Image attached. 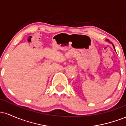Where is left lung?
<instances>
[{
  "label": "left lung",
  "mask_w": 126,
  "mask_h": 126,
  "mask_svg": "<svg viewBox=\"0 0 126 126\" xmlns=\"http://www.w3.org/2000/svg\"><path fill=\"white\" fill-rule=\"evenodd\" d=\"M105 41H108V43H110L111 44H112V43H111V42H110V41H109V40H105ZM112 46H113V47H114V50H115V47H114V45H112Z\"/></svg>",
  "instance_id": "1"
}]
</instances>
